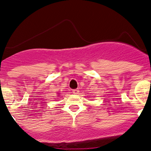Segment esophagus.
<instances>
[{
	"instance_id": "esophagus-1",
	"label": "esophagus",
	"mask_w": 151,
	"mask_h": 151,
	"mask_svg": "<svg viewBox=\"0 0 151 151\" xmlns=\"http://www.w3.org/2000/svg\"><path fill=\"white\" fill-rule=\"evenodd\" d=\"M79 89H73V90H72V93L74 94H79Z\"/></svg>"
}]
</instances>
